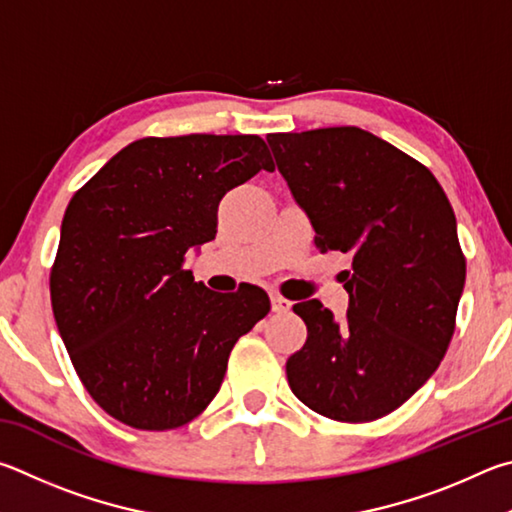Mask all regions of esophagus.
<instances>
[{
	"label": "esophagus",
	"instance_id": "obj_1",
	"mask_svg": "<svg viewBox=\"0 0 512 512\" xmlns=\"http://www.w3.org/2000/svg\"><path fill=\"white\" fill-rule=\"evenodd\" d=\"M270 301H272V310L274 312H288L292 308V303L288 299H283L281 294H272Z\"/></svg>",
	"mask_w": 512,
	"mask_h": 512
}]
</instances>
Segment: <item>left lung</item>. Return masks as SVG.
<instances>
[{
	"mask_svg": "<svg viewBox=\"0 0 512 512\" xmlns=\"http://www.w3.org/2000/svg\"><path fill=\"white\" fill-rule=\"evenodd\" d=\"M267 143L315 247L353 256L344 321L321 301L292 308L308 339L285 364L290 389L337 423L389 416L452 342L465 285L452 204L427 166L353 125L274 132Z\"/></svg>",
	"mask_w": 512,
	"mask_h": 512,
	"instance_id": "8db88e82",
	"label": "left lung"
}]
</instances>
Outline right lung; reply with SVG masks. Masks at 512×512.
<instances>
[{
    "instance_id": "right-lung-1",
    "label": "right lung",
    "mask_w": 512,
    "mask_h": 512,
    "mask_svg": "<svg viewBox=\"0 0 512 512\" xmlns=\"http://www.w3.org/2000/svg\"><path fill=\"white\" fill-rule=\"evenodd\" d=\"M274 161L258 134L132 141L62 218L49 290L80 382L105 414L146 432L191 423L238 339L270 312L256 285L218 294L184 270L215 238L218 204Z\"/></svg>"
}]
</instances>
